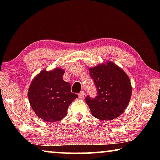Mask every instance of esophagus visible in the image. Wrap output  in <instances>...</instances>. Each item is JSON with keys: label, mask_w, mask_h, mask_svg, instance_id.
<instances>
[{"label": "esophagus", "mask_w": 160, "mask_h": 160, "mask_svg": "<svg viewBox=\"0 0 160 160\" xmlns=\"http://www.w3.org/2000/svg\"><path fill=\"white\" fill-rule=\"evenodd\" d=\"M85 92H83V91L81 92L78 94V96H79L80 98H81V99H82L83 97H85Z\"/></svg>", "instance_id": "1"}]
</instances>
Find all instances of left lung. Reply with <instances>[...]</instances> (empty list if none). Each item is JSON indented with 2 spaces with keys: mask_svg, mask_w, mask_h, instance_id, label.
Wrapping results in <instances>:
<instances>
[{
  "mask_svg": "<svg viewBox=\"0 0 160 160\" xmlns=\"http://www.w3.org/2000/svg\"><path fill=\"white\" fill-rule=\"evenodd\" d=\"M90 75L95 84L97 95L85 97L92 114L100 120H113L128 106L132 87L128 75L113 62L90 68Z\"/></svg>",
  "mask_w": 160,
  "mask_h": 160,
  "instance_id": "obj_1",
  "label": "left lung"
}]
</instances>
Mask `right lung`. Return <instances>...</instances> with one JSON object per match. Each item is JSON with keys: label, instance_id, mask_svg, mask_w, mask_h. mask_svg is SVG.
Returning a JSON list of instances; mask_svg holds the SVG:
<instances>
[{"label": "right lung", "instance_id": "1", "mask_svg": "<svg viewBox=\"0 0 160 160\" xmlns=\"http://www.w3.org/2000/svg\"><path fill=\"white\" fill-rule=\"evenodd\" d=\"M65 70L56 68L42 70L29 88L28 98L38 117L47 122H56L67 115L69 105L78 97L70 91V84L63 80Z\"/></svg>", "mask_w": 160, "mask_h": 160}]
</instances>
